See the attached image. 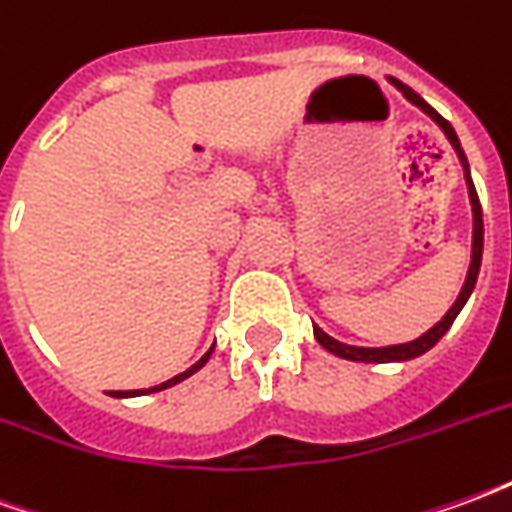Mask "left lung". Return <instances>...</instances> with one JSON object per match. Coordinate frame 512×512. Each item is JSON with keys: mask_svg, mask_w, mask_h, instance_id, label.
<instances>
[{"mask_svg": "<svg viewBox=\"0 0 512 512\" xmlns=\"http://www.w3.org/2000/svg\"><path fill=\"white\" fill-rule=\"evenodd\" d=\"M389 82L395 84L400 93L406 95V101H411L414 106H419L425 115L436 123V126L444 131V136L450 139V145L455 147V153L461 158V167H463V178H466V189H469V202H472V219H474V227H472V263H469V271H466V282H463L461 293H458V299L452 304L447 315L441 318L436 326H430L428 332L417 337V340H411V343H400V345H384V348H359V345H345L340 340H334L329 334L323 332L321 326H312V332H315V340L329 351V354L340 356V359H351V362H367V365H386V362H408V359H414V356H422L425 351H430L433 345L439 343L441 337L447 334V329L452 326V321L458 318V312L463 310V304L469 301L472 296L474 285H477V274H480V260H483V208H480V200H477V191H474V183H472V172H469V161H466V153H463L461 147V139L455 134V128L444 120V117L428 104V101H422L408 84L397 82L389 76Z\"/></svg>", "mask_w": 512, "mask_h": 512, "instance_id": "8db88e82", "label": "left lung"}]
</instances>
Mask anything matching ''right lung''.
<instances>
[{"label":"right lung","mask_w":512,"mask_h":512,"mask_svg":"<svg viewBox=\"0 0 512 512\" xmlns=\"http://www.w3.org/2000/svg\"><path fill=\"white\" fill-rule=\"evenodd\" d=\"M211 354H213V348L208 351V354L202 356L200 362H194L189 370H183V373H178L175 378H169V381H164V384L150 386V389H126V392H120V389H117V392H109V395H112V397H139V395H150V392H161V389H169V386H175V384H180V381H186L189 376H194V373H197L200 367H205V362L211 359Z\"/></svg>","instance_id":"1"}]
</instances>
